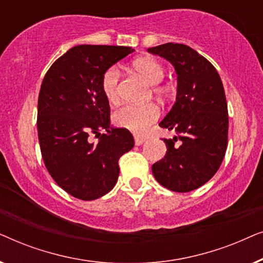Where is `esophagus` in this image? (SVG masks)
I'll use <instances>...</instances> for the list:
<instances>
[{"mask_svg":"<svg viewBox=\"0 0 263 263\" xmlns=\"http://www.w3.org/2000/svg\"><path fill=\"white\" fill-rule=\"evenodd\" d=\"M134 140H135V145L136 146H140V145H142V143L146 142V139L145 138H140V136H135Z\"/></svg>","mask_w":263,"mask_h":263,"instance_id":"obj_1","label":"esophagus"}]
</instances>
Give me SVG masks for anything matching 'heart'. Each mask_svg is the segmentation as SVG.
<instances>
[{"label": "heart", "instance_id": "1", "mask_svg": "<svg viewBox=\"0 0 263 263\" xmlns=\"http://www.w3.org/2000/svg\"><path fill=\"white\" fill-rule=\"evenodd\" d=\"M133 68L136 73L153 86L160 84L164 79L165 73L163 67L151 57H142L134 61ZM118 81H120V70L116 66L109 67L103 73L100 86L104 97L109 103H116L120 98ZM159 115L160 110L156 104L151 103L141 106L125 104L115 111L112 120L117 127L127 129L135 134H145L151 125L156 123Z\"/></svg>", "mask_w": 263, "mask_h": 263}]
</instances>
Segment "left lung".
<instances>
[{
	"instance_id": "left-lung-1",
	"label": "left lung",
	"mask_w": 263,
	"mask_h": 263,
	"mask_svg": "<svg viewBox=\"0 0 263 263\" xmlns=\"http://www.w3.org/2000/svg\"><path fill=\"white\" fill-rule=\"evenodd\" d=\"M148 52L166 59L177 73L176 103L159 123L177 136L164 139L166 154L152 165L153 176L172 192H192L213 177L228 148L224 86L213 64L190 46L166 43Z\"/></svg>"
}]
</instances>
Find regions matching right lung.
I'll return each mask as SVG.
<instances>
[{"instance_id": "right-lung-1", "label": "right lung", "mask_w": 263, "mask_h": 263, "mask_svg": "<svg viewBox=\"0 0 263 263\" xmlns=\"http://www.w3.org/2000/svg\"><path fill=\"white\" fill-rule=\"evenodd\" d=\"M134 51L129 46L78 45L57 59L43 79L37 128L45 167L64 192L91 201L116 184L118 159L134 147L130 132L110 127L103 73ZM98 137L93 144L91 136Z\"/></svg>"}]
</instances>
